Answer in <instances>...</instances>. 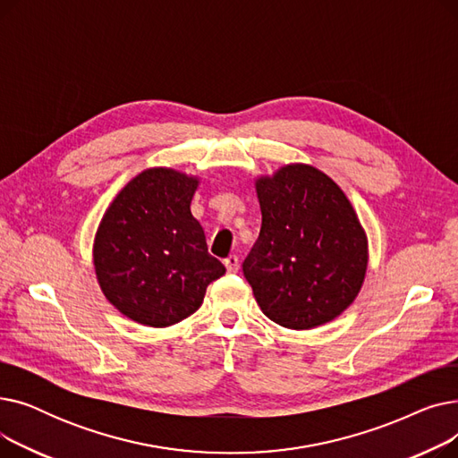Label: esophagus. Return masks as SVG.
<instances>
[{"instance_id":"obj_1","label":"esophagus","mask_w":458,"mask_h":458,"mask_svg":"<svg viewBox=\"0 0 458 458\" xmlns=\"http://www.w3.org/2000/svg\"><path fill=\"white\" fill-rule=\"evenodd\" d=\"M225 267H226L228 273H237V269H239V258L235 254H230L225 259Z\"/></svg>"}]
</instances>
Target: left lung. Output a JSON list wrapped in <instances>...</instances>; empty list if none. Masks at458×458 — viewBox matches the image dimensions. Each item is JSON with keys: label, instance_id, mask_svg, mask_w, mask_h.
Wrapping results in <instances>:
<instances>
[{"label": "left lung", "instance_id": "1", "mask_svg": "<svg viewBox=\"0 0 458 458\" xmlns=\"http://www.w3.org/2000/svg\"><path fill=\"white\" fill-rule=\"evenodd\" d=\"M256 192L261 228L243 275L258 306L293 330L338 318L368 267L366 233L344 191L314 166L287 165Z\"/></svg>", "mask_w": 458, "mask_h": 458}]
</instances>
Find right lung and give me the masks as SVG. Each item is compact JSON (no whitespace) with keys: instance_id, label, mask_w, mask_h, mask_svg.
Masks as SVG:
<instances>
[{"instance_id":"1","label":"right lung","mask_w":458,"mask_h":458,"mask_svg":"<svg viewBox=\"0 0 458 458\" xmlns=\"http://www.w3.org/2000/svg\"><path fill=\"white\" fill-rule=\"evenodd\" d=\"M197 185L171 168H148L118 192L96 233L102 290L140 325L168 327L195 314L206 287L226 273L191 215Z\"/></svg>"}]
</instances>
